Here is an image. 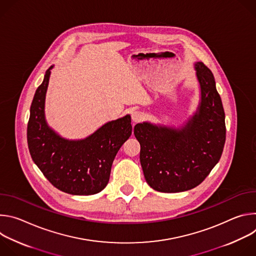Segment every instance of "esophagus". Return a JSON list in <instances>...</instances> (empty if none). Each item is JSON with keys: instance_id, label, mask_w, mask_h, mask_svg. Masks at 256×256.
Listing matches in <instances>:
<instances>
[{"instance_id": "1", "label": "esophagus", "mask_w": 256, "mask_h": 256, "mask_svg": "<svg viewBox=\"0 0 256 256\" xmlns=\"http://www.w3.org/2000/svg\"><path fill=\"white\" fill-rule=\"evenodd\" d=\"M144 118V114L142 112H134L132 114V118L134 122H138L142 120Z\"/></svg>"}]
</instances>
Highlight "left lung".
<instances>
[{"mask_svg":"<svg viewBox=\"0 0 256 256\" xmlns=\"http://www.w3.org/2000/svg\"><path fill=\"white\" fill-rule=\"evenodd\" d=\"M200 88L196 112L179 128L142 122L134 134L140 144V161L147 184L161 192L194 188L220 160L226 126L222 100L212 72L202 62L194 64Z\"/></svg>","mask_w":256,"mask_h":256,"instance_id":"1","label":"left lung"}]
</instances>
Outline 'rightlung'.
<instances>
[{"instance_id":"obj_1","label":"right lung","mask_w":256,"mask_h":256,"mask_svg":"<svg viewBox=\"0 0 256 256\" xmlns=\"http://www.w3.org/2000/svg\"><path fill=\"white\" fill-rule=\"evenodd\" d=\"M52 66L36 89L27 126V142L33 162L58 190L75 196L101 192L108 184L112 162L132 134L130 116L108 122L82 140L62 138L46 120V94Z\"/></svg>"}]
</instances>
